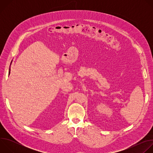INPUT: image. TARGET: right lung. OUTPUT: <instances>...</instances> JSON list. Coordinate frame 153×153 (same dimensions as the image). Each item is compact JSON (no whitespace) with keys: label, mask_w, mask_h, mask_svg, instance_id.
<instances>
[{"label":"right lung","mask_w":153,"mask_h":153,"mask_svg":"<svg viewBox=\"0 0 153 153\" xmlns=\"http://www.w3.org/2000/svg\"><path fill=\"white\" fill-rule=\"evenodd\" d=\"M10 71H9V75H10V70H9Z\"/></svg>","instance_id":"right-lung-1"}]
</instances>
